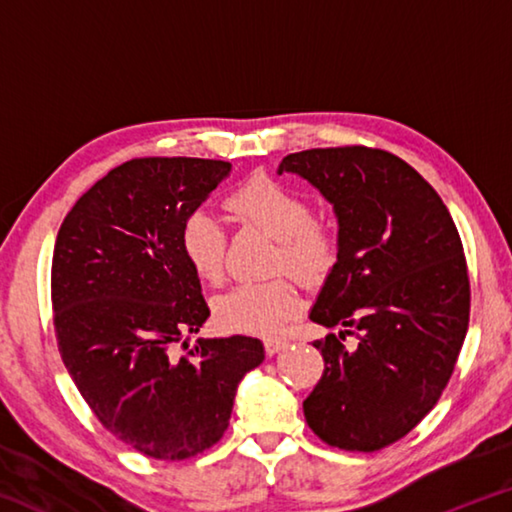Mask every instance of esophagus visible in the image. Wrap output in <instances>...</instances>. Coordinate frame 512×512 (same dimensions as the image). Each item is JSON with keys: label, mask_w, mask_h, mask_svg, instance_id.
<instances>
[{"label": "esophagus", "mask_w": 512, "mask_h": 512, "mask_svg": "<svg viewBox=\"0 0 512 512\" xmlns=\"http://www.w3.org/2000/svg\"><path fill=\"white\" fill-rule=\"evenodd\" d=\"M284 348H287V341H282V339H266L264 341L266 354H277V352L284 350Z\"/></svg>", "instance_id": "esophagus-1"}]
</instances>
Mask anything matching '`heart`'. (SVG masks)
<instances>
[{
  "instance_id": "b5f03b06",
  "label": "heart",
  "mask_w": 512,
  "mask_h": 512,
  "mask_svg": "<svg viewBox=\"0 0 512 512\" xmlns=\"http://www.w3.org/2000/svg\"><path fill=\"white\" fill-rule=\"evenodd\" d=\"M225 210L241 225L266 232L277 241L273 271H289L300 282L325 280L339 259V237L316 219L309 198L271 176H253L225 198ZM180 248L198 280L219 284L225 273L228 235L212 212L196 210L180 228ZM300 296L289 277L239 284L214 305L225 332L273 334L296 314Z\"/></svg>"
}]
</instances>
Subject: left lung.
<instances>
[{
  "label": "left lung",
  "mask_w": 512,
  "mask_h": 512,
  "mask_svg": "<svg viewBox=\"0 0 512 512\" xmlns=\"http://www.w3.org/2000/svg\"><path fill=\"white\" fill-rule=\"evenodd\" d=\"M284 171L339 216V259L309 318L343 332L314 341L325 370L305 420L329 447L377 452L418 427L454 372L470 325L461 237L436 189L388 151L309 149L287 155Z\"/></svg>",
  "instance_id": "left-lung-1"
}]
</instances>
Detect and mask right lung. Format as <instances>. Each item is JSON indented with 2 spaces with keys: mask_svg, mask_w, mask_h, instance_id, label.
<instances>
[{
  "mask_svg": "<svg viewBox=\"0 0 512 512\" xmlns=\"http://www.w3.org/2000/svg\"><path fill=\"white\" fill-rule=\"evenodd\" d=\"M230 169L133 158L74 203L56 237L51 309L65 368L103 427L158 461L219 443L237 384L264 361L259 339L239 334L173 354L210 316L180 228Z\"/></svg>",
  "mask_w": 512,
  "mask_h": 512,
  "instance_id": "right-lung-1",
  "label": "right lung"
}]
</instances>
